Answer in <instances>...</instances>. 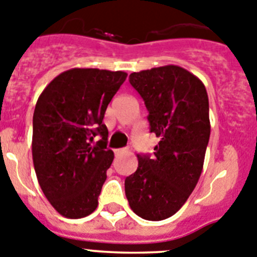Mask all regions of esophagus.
<instances>
[{
  "label": "esophagus",
  "mask_w": 257,
  "mask_h": 257,
  "mask_svg": "<svg viewBox=\"0 0 257 257\" xmlns=\"http://www.w3.org/2000/svg\"><path fill=\"white\" fill-rule=\"evenodd\" d=\"M126 152H128V150H126V149H117V150H115V155H116V156H119V155L126 154Z\"/></svg>",
  "instance_id": "esophagus-1"
}]
</instances>
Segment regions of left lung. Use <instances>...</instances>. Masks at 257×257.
I'll return each instance as SVG.
<instances>
[{"label":"left lung","instance_id":"1","mask_svg":"<svg viewBox=\"0 0 257 257\" xmlns=\"http://www.w3.org/2000/svg\"><path fill=\"white\" fill-rule=\"evenodd\" d=\"M129 82L145 101L150 131L160 141L154 156L137 155L125 196L138 216L164 220L186 203L202 173L210 138L209 97L196 75L177 65L132 73Z\"/></svg>","mask_w":257,"mask_h":257}]
</instances>
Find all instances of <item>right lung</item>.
<instances>
[{
	"mask_svg": "<svg viewBox=\"0 0 257 257\" xmlns=\"http://www.w3.org/2000/svg\"><path fill=\"white\" fill-rule=\"evenodd\" d=\"M126 75L74 68L59 74L38 97L32 138L34 170L46 198L65 218H84L98 206L114 160L102 120ZM96 135L101 140L92 145Z\"/></svg>",
	"mask_w": 257,
	"mask_h": 257,
	"instance_id": "add662e5",
	"label": "right lung"
}]
</instances>
